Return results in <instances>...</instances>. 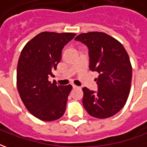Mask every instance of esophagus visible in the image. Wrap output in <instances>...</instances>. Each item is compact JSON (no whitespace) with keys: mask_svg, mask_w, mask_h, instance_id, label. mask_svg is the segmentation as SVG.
I'll return each mask as SVG.
<instances>
[{"mask_svg":"<svg viewBox=\"0 0 147 147\" xmlns=\"http://www.w3.org/2000/svg\"><path fill=\"white\" fill-rule=\"evenodd\" d=\"M72 88L73 89H76V88H78V86H76V85H72Z\"/></svg>","mask_w":147,"mask_h":147,"instance_id":"1","label":"esophagus"}]
</instances>
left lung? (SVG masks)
<instances>
[{
	"label": "left lung",
	"mask_w": 147,
	"mask_h": 147,
	"mask_svg": "<svg viewBox=\"0 0 147 147\" xmlns=\"http://www.w3.org/2000/svg\"><path fill=\"white\" fill-rule=\"evenodd\" d=\"M75 40L87 46L89 68L99 74L97 91L83 88V106L96 118L113 117L129 95L132 69L128 54L120 42L103 32L80 34Z\"/></svg>",
	"instance_id": "8db88e82"
}]
</instances>
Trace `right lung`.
<instances>
[{
    "instance_id": "right-lung-1",
    "label": "right lung",
    "mask_w": 147,
    "mask_h": 147,
    "mask_svg": "<svg viewBox=\"0 0 147 147\" xmlns=\"http://www.w3.org/2000/svg\"><path fill=\"white\" fill-rule=\"evenodd\" d=\"M76 36L73 33L42 32L27 42L17 65V88L27 110L39 120L53 121L61 118L66 109L72 86H57L54 77L61 60L62 49Z\"/></svg>"
}]
</instances>
